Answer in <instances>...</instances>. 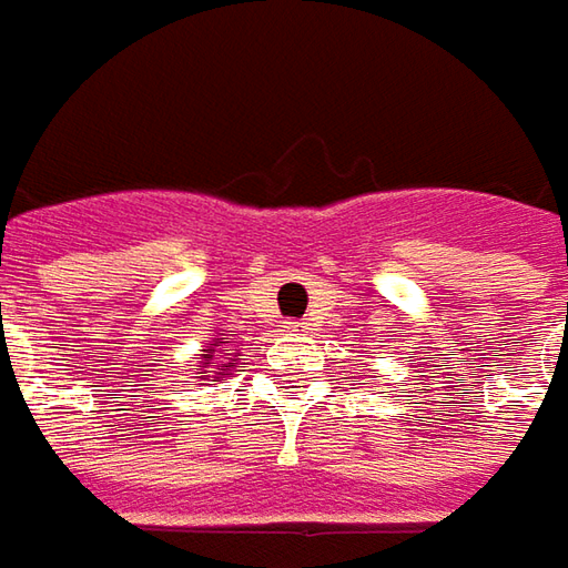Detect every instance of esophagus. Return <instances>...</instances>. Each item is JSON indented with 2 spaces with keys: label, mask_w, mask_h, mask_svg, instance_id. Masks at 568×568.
I'll return each instance as SVG.
<instances>
[{
  "label": "esophagus",
  "mask_w": 568,
  "mask_h": 568,
  "mask_svg": "<svg viewBox=\"0 0 568 568\" xmlns=\"http://www.w3.org/2000/svg\"><path fill=\"white\" fill-rule=\"evenodd\" d=\"M288 329H292V333H307V329H311V323L292 321V323H288Z\"/></svg>",
  "instance_id": "1"
}]
</instances>
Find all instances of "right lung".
I'll return each instance as SVG.
<instances>
[{
    "instance_id": "1",
    "label": "right lung",
    "mask_w": 568,
    "mask_h": 568,
    "mask_svg": "<svg viewBox=\"0 0 568 568\" xmlns=\"http://www.w3.org/2000/svg\"><path fill=\"white\" fill-rule=\"evenodd\" d=\"M204 352H206V355H204V362L197 364V374H206V377H210V374H213V377H223L225 371H229V367H235V362H239V358H229V362H216V358H225V355H232V352H235V348H229L225 343H210ZM206 377H204V381H206Z\"/></svg>"
}]
</instances>
